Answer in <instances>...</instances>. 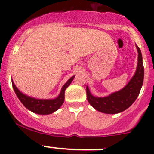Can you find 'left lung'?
I'll return each instance as SVG.
<instances>
[{
    "instance_id": "1",
    "label": "left lung",
    "mask_w": 154,
    "mask_h": 154,
    "mask_svg": "<svg viewBox=\"0 0 154 154\" xmlns=\"http://www.w3.org/2000/svg\"><path fill=\"white\" fill-rule=\"evenodd\" d=\"M136 46L138 51L137 68L134 75L123 88L106 97H94L86 86L87 100L96 110L106 114H117L129 108L136 100L143 84L144 66L140 48Z\"/></svg>"
}]
</instances>
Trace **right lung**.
<instances>
[{"instance_id": "1", "label": "right lung", "mask_w": 154, "mask_h": 154, "mask_svg": "<svg viewBox=\"0 0 154 154\" xmlns=\"http://www.w3.org/2000/svg\"><path fill=\"white\" fill-rule=\"evenodd\" d=\"M75 76L71 77L69 80L62 87L60 94L56 98L54 99H38L35 97H29L23 94L18 88L15 86V83L12 80V84L13 89L16 94L17 97L20 101L23 103L24 106L29 111L38 115H49L54 112L60 108V106L64 103L65 100V91L67 87L71 84L73 79Z\"/></svg>"}]
</instances>
